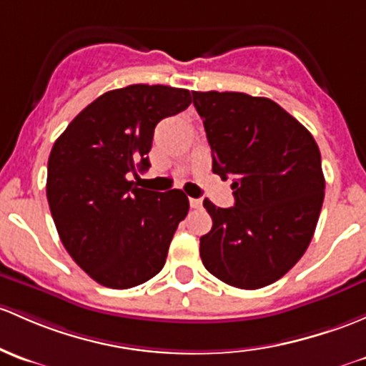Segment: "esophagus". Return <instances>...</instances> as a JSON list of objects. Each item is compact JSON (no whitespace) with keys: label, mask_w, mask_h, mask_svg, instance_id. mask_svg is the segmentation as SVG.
Instances as JSON below:
<instances>
[{"label":"esophagus","mask_w":366,"mask_h":366,"mask_svg":"<svg viewBox=\"0 0 366 366\" xmlns=\"http://www.w3.org/2000/svg\"><path fill=\"white\" fill-rule=\"evenodd\" d=\"M189 205L191 209H202L203 202L199 198H189Z\"/></svg>","instance_id":"1"}]
</instances>
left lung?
I'll use <instances>...</instances> for the list:
<instances>
[{
    "instance_id": "8db88e82",
    "label": "left lung",
    "mask_w": 366,
    "mask_h": 366,
    "mask_svg": "<svg viewBox=\"0 0 366 366\" xmlns=\"http://www.w3.org/2000/svg\"><path fill=\"white\" fill-rule=\"evenodd\" d=\"M212 172L232 177L234 207H203L212 229L199 238L210 274L240 290H259L286 275L312 240L322 199L321 152L309 129L268 98L198 92Z\"/></svg>"
}]
</instances>
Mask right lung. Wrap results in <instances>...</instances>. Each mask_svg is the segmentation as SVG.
<instances>
[{
	"label": "right lung",
	"mask_w": 366,
	"mask_h": 366,
	"mask_svg": "<svg viewBox=\"0 0 366 366\" xmlns=\"http://www.w3.org/2000/svg\"><path fill=\"white\" fill-rule=\"evenodd\" d=\"M191 92L134 86L96 98L54 144L47 199L64 249L91 279L128 290L161 272L189 199L129 180L145 172L154 128L189 107Z\"/></svg>",
	"instance_id": "add662e5"
}]
</instances>
